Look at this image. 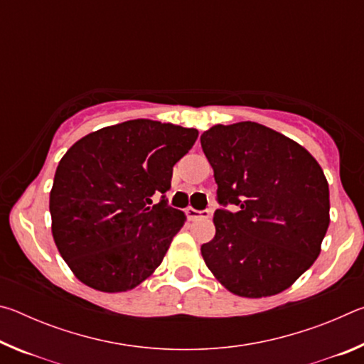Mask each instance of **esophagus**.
<instances>
[{"instance_id":"34e87169","label":"esophagus","mask_w":364,"mask_h":364,"mask_svg":"<svg viewBox=\"0 0 364 364\" xmlns=\"http://www.w3.org/2000/svg\"><path fill=\"white\" fill-rule=\"evenodd\" d=\"M186 215L189 220H199V218H208L210 217V210H196L193 207L186 208Z\"/></svg>"}]
</instances>
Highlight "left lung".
<instances>
[{"label":"left lung","mask_w":364,"mask_h":364,"mask_svg":"<svg viewBox=\"0 0 364 364\" xmlns=\"http://www.w3.org/2000/svg\"><path fill=\"white\" fill-rule=\"evenodd\" d=\"M200 146L218 184L215 237L204 262L228 291L247 299L291 287L321 252L329 184L305 147L255 122L215 125Z\"/></svg>","instance_id":"left-lung-1"}]
</instances>
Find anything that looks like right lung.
Returning a JSON list of instances; mask_svg holds the SVG:
<instances>
[{
	"mask_svg": "<svg viewBox=\"0 0 364 364\" xmlns=\"http://www.w3.org/2000/svg\"><path fill=\"white\" fill-rule=\"evenodd\" d=\"M199 132L147 119L106 127L60 159L51 194V230L60 257L83 284L127 292L162 263L186 217L167 205L173 165Z\"/></svg>",
	"mask_w": 364,
	"mask_h": 364,
	"instance_id": "obj_1",
	"label": "right lung"
}]
</instances>
